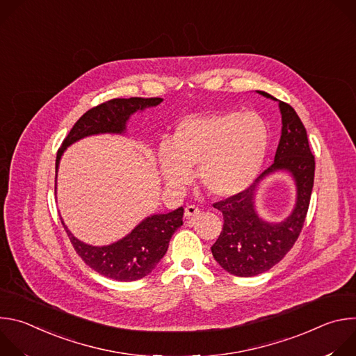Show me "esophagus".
Here are the masks:
<instances>
[{"label": "esophagus", "instance_id": "1", "mask_svg": "<svg viewBox=\"0 0 356 356\" xmlns=\"http://www.w3.org/2000/svg\"><path fill=\"white\" fill-rule=\"evenodd\" d=\"M200 213H201V210H200L198 207H195V206H187V207L184 209V217H186V218H194V217H197Z\"/></svg>", "mask_w": 356, "mask_h": 356}]
</instances>
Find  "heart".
Masks as SVG:
<instances>
[{"label": "heart", "mask_w": 356, "mask_h": 356, "mask_svg": "<svg viewBox=\"0 0 356 356\" xmlns=\"http://www.w3.org/2000/svg\"><path fill=\"white\" fill-rule=\"evenodd\" d=\"M268 149L265 121L252 111L188 117L180 121L169 146L159 149V166L166 184L181 190L198 177L217 197L245 190L258 176Z\"/></svg>", "instance_id": "b5f03b06"}]
</instances>
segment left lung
Wrapping results in <instances>:
<instances>
[{"label":"left lung","mask_w":356,"mask_h":356,"mask_svg":"<svg viewBox=\"0 0 356 356\" xmlns=\"http://www.w3.org/2000/svg\"><path fill=\"white\" fill-rule=\"evenodd\" d=\"M259 94L276 99L265 91ZM282 136L275 162L248 188L214 202L224 217L222 231L211 246L214 259L224 270L241 277L261 275L279 264L296 243L306 221L314 184L316 161L306 128L291 106L279 101ZM289 171L298 186L293 213L283 223H266L254 211L252 197L257 183L269 172Z\"/></svg>","instance_id":"left-lung-1"}]
</instances>
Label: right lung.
Instances as JSON below:
<instances>
[{"label":"right lung","instance_id":"1","mask_svg":"<svg viewBox=\"0 0 356 356\" xmlns=\"http://www.w3.org/2000/svg\"><path fill=\"white\" fill-rule=\"evenodd\" d=\"M162 101L159 97L113 98L88 110L79 118L62 142L56 156V172L62 154L69 145L95 134H122L127 121L134 113L146 107H155ZM183 213L184 210L180 207L168 214L150 216L125 238L107 246L87 245L74 238L63 221L62 224L77 255L87 266L108 279L134 282L149 275L165 257L172 235L183 225Z\"/></svg>","mask_w":356,"mask_h":356}]
</instances>
